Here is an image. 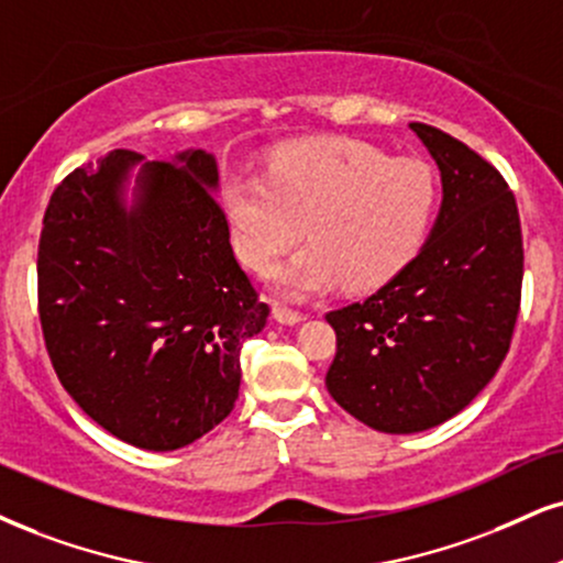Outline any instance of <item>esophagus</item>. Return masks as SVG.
Masks as SVG:
<instances>
[{
    "instance_id": "obj_1",
    "label": "esophagus",
    "mask_w": 563,
    "mask_h": 563,
    "mask_svg": "<svg viewBox=\"0 0 563 563\" xmlns=\"http://www.w3.org/2000/svg\"><path fill=\"white\" fill-rule=\"evenodd\" d=\"M274 318H276V321H279V323L295 325V323H300L305 316L300 313V310L287 308V305H282V302H274Z\"/></svg>"
}]
</instances>
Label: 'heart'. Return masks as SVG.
Returning a JSON list of instances; mask_svg holds the SVG:
<instances>
[{
	"label": "heart",
	"mask_w": 563,
	"mask_h": 563,
	"mask_svg": "<svg viewBox=\"0 0 563 563\" xmlns=\"http://www.w3.org/2000/svg\"><path fill=\"white\" fill-rule=\"evenodd\" d=\"M439 183L415 156L388 158L376 145L331 137L287 145L266 175L224 183V206L238 255L258 274L302 240L313 245L279 268L287 295L305 297L344 282L373 289L401 274L430 232Z\"/></svg>",
	"instance_id": "b5f03b06"
}]
</instances>
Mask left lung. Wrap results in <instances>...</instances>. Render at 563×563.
Listing matches in <instances>:
<instances>
[{
  "label": "left lung",
  "mask_w": 563,
  "mask_h": 563,
  "mask_svg": "<svg viewBox=\"0 0 563 563\" xmlns=\"http://www.w3.org/2000/svg\"><path fill=\"white\" fill-rule=\"evenodd\" d=\"M409 128L441 172L433 232L376 295L325 313L336 331L329 394L384 433L462 412L504 363L522 300V227L501 172L439 128Z\"/></svg>",
  "instance_id": "8db88e82"
}]
</instances>
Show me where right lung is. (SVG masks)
I'll return each mask as SVG.
<instances>
[{"label":"right lung","instance_id":"1","mask_svg":"<svg viewBox=\"0 0 563 563\" xmlns=\"http://www.w3.org/2000/svg\"><path fill=\"white\" fill-rule=\"evenodd\" d=\"M135 151L82 164L52 192L38 240V318L48 360L78 407L148 451L187 446L232 412L242 342L261 302L234 258L217 158L185 151L143 164L137 203L122 185Z\"/></svg>","mask_w":563,"mask_h":563}]
</instances>
